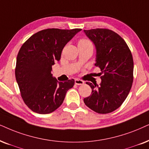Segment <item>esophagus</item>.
I'll return each mask as SVG.
<instances>
[{"mask_svg": "<svg viewBox=\"0 0 149 149\" xmlns=\"http://www.w3.org/2000/svg\"><path fill=\"white\" fill-rule=\"evenodd\" d=\"M74 83H75V84L78 85V86H80V85L84 84V81L81 80V79H75Z\"/></svg>", "mask_w": 149, "mask_h": 149, "instance_id": "esophagus-1", "label": "esophagus"}]
</instances>
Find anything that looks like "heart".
<instances>
[{
    "mask_svg": "<svg viewBox=\"0 0 149 149\" xmlns=\"http://www.w3.org/2000/svg\"><path fill=\"white\" fill-rule=\"evenodd\" d=\"M89 41H88V40H79V43H86V42H88Z\"/></svg>",
    "mask_w": 149,
    "mask_h": 149,
    "instance_id": "b5f03b06",
    "label": "heart"
}]
</instances>
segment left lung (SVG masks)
<instances>
[{
  "instance_id": "8db88e82",
  "label": "left lung",
  "mask_w": 149,
  "mask_h": 149,
  "mask_svg": "<svg viewBox=\"0 0 149 149\" xmlns=\"http://www.w3.org/2000/svg\"><path fill=\"white\" fill-rule=\"evenodd\" d=\"M96 49V66L100 69L101 82H86L92 94L84 101L98 113L118 109L128 96L134 80V60L131 52L118 34L107 29L84 30Z\"/></svg>"
}]
</instances>
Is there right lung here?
I'll return each mask as SVG.
<instances>
[{
    "label": "right lung",
    "instance_id": "add662e5",
    "mask_svg": "<svg viewBox=\"0 0 149 149\" xmlns=\"http://www.w3.org/2000/svg\"><path fill=\"white\" fill-rule=\"evenodd\" d=\"M81 29H47L31 36L22 44L16 59L15 74L24 103L34 112L46 114L62 104L74 79L59 82L51 74L61 51Z\"/></svg>",
    "mask_w": 149,
    "mask_h": 149
}]
</instances>
